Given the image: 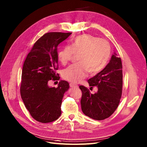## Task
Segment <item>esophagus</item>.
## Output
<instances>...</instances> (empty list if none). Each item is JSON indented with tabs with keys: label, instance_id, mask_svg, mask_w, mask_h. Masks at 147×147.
<instances>
[{
	"label": "esophagus",
	"instance_id": "esophagus-1",
	"mask_svg": "<svg viewBox=\"0 0 147 147\" xmlns=\"http://www.w3.org/2000/svg\"><path fill=\"white\" fill-rule=\"evenodd\" d=\"M70 87L71 88H77L78 87V86L76 85V84H74L73 83H70Z\"/></svg>",
	"mask_w": 147,
	"mask_h": 147
}]
</instances>
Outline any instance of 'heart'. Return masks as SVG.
I'll use <instances>...</instances> for the list:
<instances>
[{
    "label": "heart",
    "instance_id": "1",
    "mask_svg": "<svg viewBox=\"0 0 147 147\" xmlns=\"http://www.w3.org/2000/svg\"><path fill=\"white\" fill-rule=\"evenodd\" d=\"M111 48L109 43L103 39L84 34L78 35L58 52V60L62 65L69 62L74 55L79 54L78 64L70 65L63 71V77L73 83L80 82L87 73L96 74L106 67L110 58Z\"/></svg>",
    "mask_w": 147,
    "mask_h": 147
}]
</instances>
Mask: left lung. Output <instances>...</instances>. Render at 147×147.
<instances>
[{"label":"left lung","mask_w":147,"mask_h":147,"mask_svg":"<svg viewBox=\"0 0 147 147\" xmlns=\"http://www.w3.org/2000/svg\"><path fill=\"white\" fill-rule=\"evenodd\" d=\"M122 77L121 59L114 53L104 69L88 80L91 87H97L96 93L91 94L86 87L79 86L82 92L80 103L83 113L97 121L112 115L121 98Z\"/></svg>","instance_id":"1"}]
</instances>
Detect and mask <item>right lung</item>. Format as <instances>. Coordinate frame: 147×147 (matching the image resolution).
Returning <instances> with one entry per match:
<instances>
[{"instance_id":"obj_1","label":"right lung","mask_w":147,"mask_h":147,"mask_svg":"<svg viewBox=\"0 0 147 147\" xmlns=\"http://www.w3.org/2000/svg\"><path fill=\"white\" fill-rule=\"evenodd\" d=\"M71 32H49L34 44L24 63L21 95L32 118L41 123L51 122L61 115L64 94L69 83L61 80L58 87H50L51 80H58L57 46Z\"/></svg>"}]
</instances>
